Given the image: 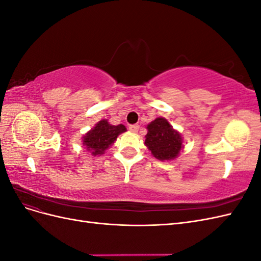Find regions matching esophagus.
Listing matches in <instances>:
<instances>
[{
	"label": "esophagus",
	"instance_id": "obj_1",
	"mask_svg": "<svg viewBox=\"0 0 261 261\" xmlns=\"http://www.w3.org/2000/svg\"><path fill=\"white\" fill-rule=\"evenodd\" d=\"M139 129V125L138 124H134V125H129V130L133 133H137Z\"/></svg>",
	"mask_w": 261,
	"mask_h": 261
}]
</instances>
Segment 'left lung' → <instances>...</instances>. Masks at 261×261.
<instances>
[{
  "instance_id": "1",
  "label": "left lung",
  "mask_w": 261,
  "mask_h": 261,
  "mask_svg": "<svg viewBox=\"0 0 261 261\" xmlns=\"http://www.w3.org/2000/svg\"><path fill=\"white\" fill-rule=\"evenodd\" d=\"M147 129L145 144L154 158L161 161L174 159L183 147L179 133L173 129L163 117L155 118L147 126Z\"/></svg>"
}]
</instances>
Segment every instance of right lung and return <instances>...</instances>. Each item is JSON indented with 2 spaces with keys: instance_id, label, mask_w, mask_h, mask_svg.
I'll return each mask as SVG.
<instances>
[{
  "instance_id": "1",
  "label": "right lung",
  "mask_w": 261,
  "mask_h": 261,
  "mask_svg": "<svg viewBox=\"0 0 261 261\" xmlns=\"http://www.w3.org/2000/svg\"><path fill=\"white\" fill-rule=\"evenodd\" d=\"M125 130L126 127L122 124L114 126L109 124L107 120H102L86 134L83 144L93 155L102 154L114 143L117 136Z\"/></svg>"
}]
</instances>
